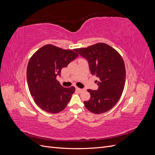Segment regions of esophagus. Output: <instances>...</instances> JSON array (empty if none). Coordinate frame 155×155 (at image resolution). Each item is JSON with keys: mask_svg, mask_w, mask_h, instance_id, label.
Listing matches in <instances>:
<instances>
[{"mask_svg": "<svg viewBox=\"0 0 155 155\" xmlns=\"http://www.w3.org/2000/svg\"><path fill=\"white\" fill-rule=\"evenodd\" d=\"M76 91H79V92H81V91H83V89H82V88H78V87H76Z\"/></svg>", "mask_w": 155, "mask_h": 155, "instance_id": "obj_1", "label": "esophagus"}]
</instances>
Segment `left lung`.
I'll return each mask as SVG.
<instances>
[{
	"mask_svg": "<svg viewBox=\"0 0 155 155\" xmlns=\"http://www.w3.org/2000/svg\"><path fill=\"white\" fill-rule=\"evenodd\" d=\"M75 51L87 61L91 74L100 79L97 90H87L91 98L84 101V105L94 114L110 110L120 100L125 86V67L121 56L111 46L102 43Z\"/></svg>",
	"mask_w": 155,
	"mask_h": 155,
	"instance_id": "obj_1",
	"label": "left lung"
}]
</instances>
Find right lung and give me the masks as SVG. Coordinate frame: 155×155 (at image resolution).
<instances>
[{
  "instance_id": "1",
  "label": "right lung",
  "mask_w": 155,
  "mask_h": 155,
  "mask_svg": "<svg viewBox=\"0 0 155 155\" xmlns=\"http://www.w3.org/2000/svg\"><path fill=\"white\" fill-rule=\"evenodd\" d=\"M78 56L75 51L46 45L31 56L27 67V81L31 96L42 110L54 114L64 110L75 92L56 79L63 68Z\"/></svg>"
}]
</instances>
